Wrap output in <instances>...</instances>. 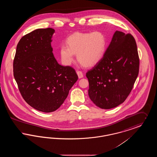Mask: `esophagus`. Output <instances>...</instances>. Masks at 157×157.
Listing matches in <instances>:
<instances>
[{"label": "esophagus", "instance_id": "1", "mask_svg": "<svg viewBox=\"0 0 157 157\" xmlns=\"http://www.w3.org/2000/svg\"><path fill=\"white\" fill-rule=\"evenodd\" d=\"M76 73H77V75L78 76V78H79V79H81V78H83V74H82V72L81 71H78L76 72Z\"/></svg>", "mask_w": 157, "mask_h": 157}]
</instances>
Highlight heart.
Returning a JSON list of instances; mask_svg holds the SVG:
<instances>
[{
	"label": "heart",
	"mask_w": 157,
	"mask_h": 157,
	"mask_svg": "<svg viewBox=\"0 0 157 157\" xmlns=\"http://www.w3.org/2000/svg\"><path fill=\"white\" fill-rule=\"evenodd\" d=\"M67 45H62L59 55L62 62L69 65L76 54L78 60L86 67H92L102 59L106 49L108 41L101 32L80 33L71 35L67 39Z\"/></svg>",
	"instance_id": "1"
}]
</instances>
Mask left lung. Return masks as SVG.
<instances>
[{
	"instance_id": "obj_1",
	"label": "left lung",
	"mask_w": 157,
	"mask_h": 157,
	"mask_svg": "<svg viewBox=\"0 0 157 157\" xmlns=\"http://www.w3.org/2000/svg\"><path fill=\"white\" fill-rule=\"evenodd\" d=\"M139 65L134 37L117 30L102 59L86 74L90 100L105 109L123 103L133 88Z\"/></svg>"
}]
</instances>
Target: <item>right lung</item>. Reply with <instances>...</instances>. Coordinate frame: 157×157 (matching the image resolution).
<instances>
[{"mask_svg":"<svg viewBox=\"0 0 157 157\" xmlns=\"http://www.w3.org/2000/svg\"><path fill=\"white\" fill-rule=\"evenodd\" d=\"M55 30L37 29L23 36L17 45L13 75L25 101L41 112H53L67 98L78 80L75 69L59 65L51 46Z\"/></svg>","mask_w":157,"mask_h":157,"instance_id":"right-lung-1","label":"right lung"}]
</instances>
